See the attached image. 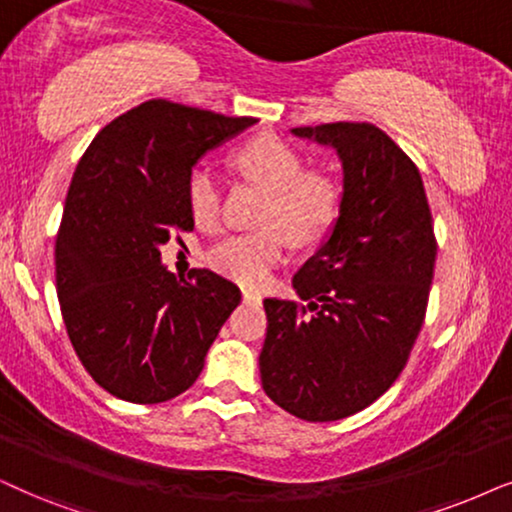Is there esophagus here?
Here are the masks:
<instances>
[{"label":"esophagus","instance_id":"1","mask_svg":"<svg viewBox=\"0 0 512 512\" xmlns=\"http://www.w3.org/2000/svg\"><path fill=\"white\" fill-rule=\"evenodd\" d=\"M242 298H244V303H261V294H258V291H251V289H242Z\"/></svg>","mask_w":512,"mask_h":512}]
</instances>
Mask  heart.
Here are the masks:
<instances>
[{"instance_id": "b5f03b06", "label": "heart", "mask_w": 512, "mask_h": 512, "mask_svg": "<svg viewBox=\"0 0 512 512\" xmlns=\"http://www.w3.org/2000/svg\"><path fill=\"white\" fill-rule=\"evenodd\" d=\"M235 169L244 178L268 190L261 225L218 242L209 251V265L244 287H261L270 272L287 256V230L298 242L315 240L334 223L341 209V185L322 169H305V159L294 145L277 136H256L235 152ZM188 207L195 223L214 230L223 214V181L207 162L192 167L188 176Z\"/></svg>"}]
</instances>
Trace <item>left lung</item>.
I'll return each mask as SVG.
<instances>
[{
    "label": "left lung",
    "mask_w": 512,
    "mask_h": 512,
    "mask_svg": "<svg viewBox=\"0 0 512 512\" xmlns=\"http://www.w3.org/2000/svg\"><path fill=\"white\" fill-rule=\"evenodd\" d=\"M343 162L329 240L294 275L300 301L265 298V395L296 418L367 409L402 374L426 320L437 240L418 167L369 122L298 126Z\"/></svg>",
    "instance_id": "left-lung-1"
}]
</instances>
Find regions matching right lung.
Listing matches in <instances>:
<instances>
[{
  "mask_svg": "<svg viewBox=\"0 0 512 512\" xmlns=\"http://www.w3.org/2000/svg\"><path fill=\"white\" fill-rule=\"evenodd\" d=\"M254 122L152 98L103 126L79 159L56 235V291L79 362L119 400L185 393L242 301L214 270L176 280L159 247L195 228L185 188L197 159Z\"/></svg>",
  "mask_w": 512,
  "mask_h": 512,
  "instance_id": "1",
  "label": "right lung"
}]
</instances>
